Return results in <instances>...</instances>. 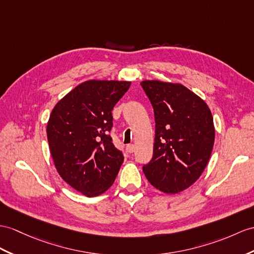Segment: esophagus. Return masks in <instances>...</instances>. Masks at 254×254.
Masks as SVG:
<instances>
[{
    "label": "esophagus",
    "mask_w": 254,
    "mask_h": 254,
    "mask_svg": "<svg viewBox=\"0 0 254 254\" xmlns=\"http://www.w3.org/2000/svg\"><path fill=\"white\" fill-rule=\"evenodd\" d=\"M134 148H135V146H134L133 144H128V145L126 146V151H127L128 153H133V152H134Z\"/></svg>",
    "instance_id": "esophagus-1"
}]
</instances>
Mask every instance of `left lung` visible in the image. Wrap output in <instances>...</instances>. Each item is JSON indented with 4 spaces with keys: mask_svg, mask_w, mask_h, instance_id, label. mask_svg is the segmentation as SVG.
Wrapping results in <instances>:
<instances>
[{
    "mask_svg": "<svg viewBox=\"0 0 254 254\" xmlns=\"http://www.w3.org/2000/svg\"><path fill=\"white\" fill-rule=\"evenodd\" d=\"M155 116L153 157L143 172L154 188L177 194L205 170L214 143V125L207 103L181 84L143 80Z\"/></svg>",
    "mask_w": 254,
    "mask_h": 254,
    "instance_id": "left-lung-1",
    "label": "left lung"
}]
</instances>
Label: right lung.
<instances>
[{
	"label": "right lung",
	"instance_id": "1",
	"mask_svg": "<svg viewBox=\"0 0 254 254\" xmlns=\"http://www.w3.org/2000/svg\"><path fill=\"white\" fill-rule=\"evenodd\" d=\"M130 82L90 79L56 104L47 123L54 164L64 180L87 197L104 193L124 162L109 134L112 110Z\"/></svg>",
	"mask_w": 254,
	"mask_h": 254
}]
</instances>
